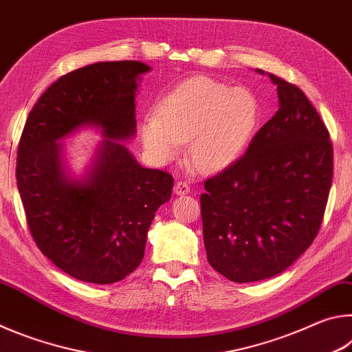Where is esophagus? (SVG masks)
I'll use <instances>...</instances> for the list:
<instances>
[{
  "label": "esophagus",
  "instance_id": "obj_1",
  "mask_svg": "<svg viewBox=\"0 0 352 352\" xmlns=\"http://www.w3.org/2000/svg\"><path fill=\"white\" fill-rule=\"evenodd\" d=\"M189 189H190V186H189L188 182L178 180L177 184H175V188H174V192H175L177 195H184V194L189 192Z\"/></svg>",
  "mask_w": 352,
  "mask_h": 352
}]
</instances>
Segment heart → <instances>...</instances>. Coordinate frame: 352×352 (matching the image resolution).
Here are the masks:
<instances>
[{
  "mask_svg": "<svg viewBox=\"0 0 352 352\" xmlns=\"http://www.w3.org/2000/svg\"><path fill=\"white\" fill-rule=\"evenodd\" d=\"M259 116V100L248 88H231L197 76L160 100L155 115L142 122V142L155 160L169 162L180 152L182 142L189 141L190 164L211 174L241 157L253 138Z\"/></svg>",
  "mask_w": 352,
  "mask_h": 352,
  "instance_id": "1",
  "label": "heart"
}]
</instances>
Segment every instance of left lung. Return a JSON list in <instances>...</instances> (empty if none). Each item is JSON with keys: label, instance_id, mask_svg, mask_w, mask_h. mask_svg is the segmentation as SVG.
<instances>
[{"label": "left lung", "instance_id": "left-lung-1", "mask_svg": "<svg viewBox=\"0 0 352 352\" xmlns=\"http://www.w3.org/2000/svg\"><path fill=\"white\" fill-rule=\"evenodd\" d=\"M269 77L279 110L200 195L208 262L234 283L279 275L311 247L332 184L324 122L300 88Z\"/></svg>", "mask_w": 352, "mask_h": 352}]
</instances>
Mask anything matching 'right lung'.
Wrapping results in <instances>:
<instances>
[{
  "label": "right lung",
  "mask_w": 352,
  "mask_h": 352,
  "mask_svg": "<svg viewBox=\"0 0 352 352\" xmlns=\"http://www.w3.org/2000/svg\"><path fill=\"white\" fill-rule=\"evenodd\" d=\"M136 60L99 62L62 76L41 94L23 129L16 186L35 243L69 276L111 284L144 258L155 211L170 199L174 178L146 169L121 141L136 132ZM96 125L107 140L80 181L64 174L57 140Z\"/></svg>",
  "instance_id": "obj_1"
}]
</instances>
